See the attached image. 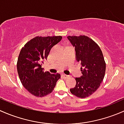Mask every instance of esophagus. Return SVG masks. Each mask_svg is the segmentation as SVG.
<instances>
[{
    "label": "esophagus",
    "mask_w": 124,
    "mask_h": 124,
    "mask_svg": "<svg viewBox=\"0 0 124 124\" xmlns=\"http://www.w3.org/2000/svg\"><path fill=\"white\" fill-rule=\"evenodd\" d=\"M62 76H63V77L64 78H70V76L69 75H65V74H63L62 75Z\"/></svg>",
    "instance_id": "1"
}]
</instances>
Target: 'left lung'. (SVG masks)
Listing matches in <instances>:
<instances>
[{"instance_id": "left-lung-1", "label": "left lung", "mask_w": 124, "mask_h": 124, "mask_svg": "<svg viewBox=\"0 0 124 124\" xmlns=\"http://www.w3.org/2000/svg\"><path fill=\"white\" fill-rule=\"evenodd\" d=\"M67 38L76 51V59L81 65L82 76L76 78L75 87L71 93L80 98L93 94L100 86L104 79L106 62L99 46L86 36H69Z\"/></svg>"}]
</instances>
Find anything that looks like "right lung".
Masks as SVG:
<instances>
[{"label": "right lung", "mask_w": 124, "mask_h": 124, "mask_svg": "<svg viewBox=\"0 0 124 124\" xmlns=\"http://www.w3.org/2000/svg\"><path fill=\"white\" fill-rule=\"evenodd\" d=\"M62 36H36L25 44L18 58L17 71L21 84L30 94L42 97L50 94L60 78L59 73L51 74L42 68L51 49Z\"/></svg>", "instance_id": "obj_1"}]
</instances>
